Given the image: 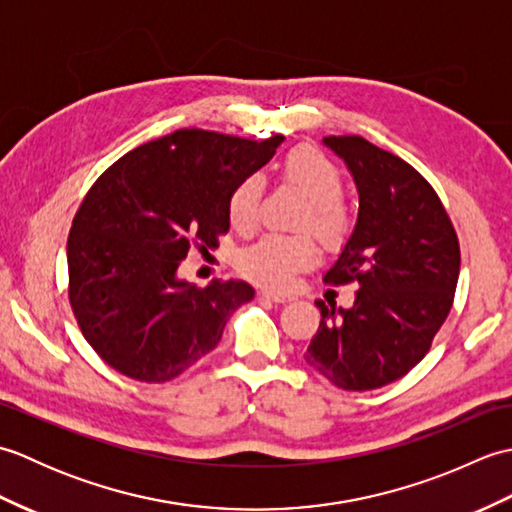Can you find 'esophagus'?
Returning a JSON list of instances; mask_svg holds the SVG:
<instances>
[{"label": "esophagus", "mask_w": 512, "mask_h": 512, "mask_svg": "<svg viewBox=\"0 0 512 512\" xmlns=\"http://www.w3.org/2000/svg\"><path fill=\"white\" fill-rule=\"evenodd\" d=\"M259 297L270 299V301H275V303H288V301L295 299V297H290V295H284V292H275V290H262V292H259Z\"/></svg>", "instance_id": "34e87169"}]
</instances>
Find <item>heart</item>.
I'll list each match as a JSON object with an SVG mask.
<instances>
[{
  "instance_id": "1",
  "label": "heart",
  "mask_w": 512,
  "mask_h": 512,
  "mask_svg": "<svg viewBox=\"0 0 512 512\" xmlns=\"http://www.w3.org/2000/svg\"><path fill=\"white\" fill-rule=\"evenodd\" d=\"M281 180L310 200L299 226L310 228L325 248H341L352 233V224L341 206L345 187L339 167L319 149L297 147L281 162ZM259 204H262L259 176L239 180L228 198V222L237 233L253 231L259 220ZM314 257H317V246L308 235H266L239 255V268L259 284L284 288L314 262Z\"/></svg>"
}]
</instances>
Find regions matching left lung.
<instances>
[{
    "label": "left lung",
    "instance_id": "8db88e82",
    "mask_svg": "<svg viewBox=\"0 0 512 512\" xmlns=\"http://www.w3.org/2000/svg\"><path fill=\"white\" fill-rule=\"evenodd\" d=\"M323 145L358 191L356 226L323 279L358 290L347 310L314 301L321 323L303 358L336 387L378 389L422 361L449 317L458 235L438 193L405 160L361 136H328Z\"/></svg>",
    "mask_w": 512,
    "mask_h": 512
}]
</instances>
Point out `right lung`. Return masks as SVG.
Instances as JSON below:
<instances>
[{"label": "right lung", "mask_w": 512, "mask_h": 512, "mask_svg": "<svg viewBox=\"0 0 512 512\" xmlns=\"http://www.w3.org/2000/svg\"><path fill=\"white\" fill-rule=\"evenodd\" d=\"M281 140L178 129L129 151L92 184L68 237V295L85 341L116 372L140 383L180 376L255 297L246 281L198 288L178 268L193 244L217 246L237 182Z\"/></svg>", "instance_id": "obj_1"}]
</instances>
